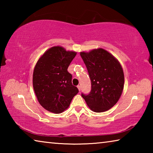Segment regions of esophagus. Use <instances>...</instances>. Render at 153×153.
Here are the masks:
<instances>
[{
    "label": "esophagus",
    "mask_w": 153,
    "mask_h": 153,
    "mask_svg": "<svg viewBox=\"0 0 153 153\" xmlns=\"http://www.w3.org/2000/svg\"><path fill=\"white\" fill-rule=\"evenodd\" d=\"M77 88H78L79 91H80V90H81V86H79V85H78V86H77Z\"/></svg>",
    "instance_id": "obj_1"
}]
</instances>
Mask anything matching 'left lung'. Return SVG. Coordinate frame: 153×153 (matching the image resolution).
<instances>
[{
	"instance_id": "obj_1",
	"label": "left lung",
	"mask_w": 153,
	"mask_h": 153,
	"mask_svg": "<svg viewBox=\"0 0 153 153\" xmlns=\"http://www.w3.org/2000/svg\"><path fill=\"white\" fill-rule=\"evenodd\" d=\"M91 80V91L82 94L86 104L94 112L100 113L112 108L120 99L124 86V74L117 59L102 48L89 53L81 52Z\"/></svg>"
}]
</instances>
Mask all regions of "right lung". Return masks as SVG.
I'll list each match as a JSON object with an SVG mask.
<instances>
[{"label": "right lung", "mask_w": 153, "mask_h": 153, "mask_svg": "<svg viewBox=\"0 0 153 153\" xmlns=\"http://www.w3.org/2000/svg\"><path fill=\"white\" fill-rule=\"evenodd\" d=\"M76 55V52L53 46L43 54L36 65L33 90L41 106L50 112H63L79 92L72 84L71 74L67 71Z\"/></svg>", "instance_id": "right-lung-1"}]
</instances>
